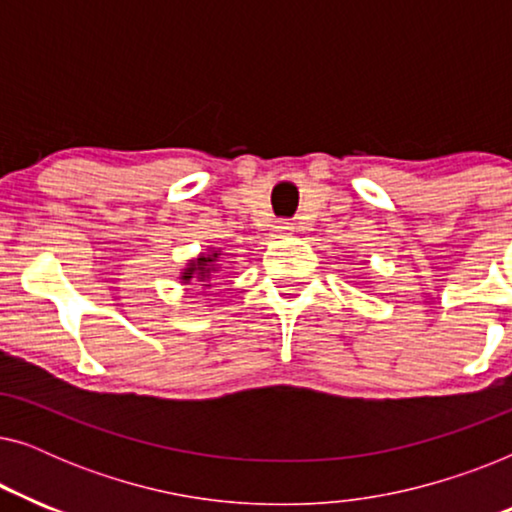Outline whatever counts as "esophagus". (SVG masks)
I'll use <instances>...</instances> for the list:
<instances>
[{
	"label": "esophagus",
	"mask_w": 512,
	"mask_h": 512,
	"mask_svg": "<svg viewBox=\"0 0 512 512\" xmlns=\"http://www.w3.org/2000/svg\"><path fill=\"white\" fill-rule=\"evenodd\" d=\"M293 230H296V226L289 221H277L275 226H272V233H275V237H284V235H291Z\"/></svg>",
	"instance_id": "34e87169"
}]
</instances>
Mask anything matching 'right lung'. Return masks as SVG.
I'll use <instances>...</instances> for the list:
<instances>
[{"mask_svg":"<svg viewBox=\"0 0 512 512\" xmlns=\"http://www.w3.org/2000/svg\"><path fill=\"white\" fill-rule=\"evenodd\" d=\"M219 258L221 254L214 249H209L207 254H200L198 258H193V261L184 268V272H181V282L184 284L202 282V286H212L209 284V279H212L216 270H219Z\"/></svg>","mask_w":512,"mask_h":512,"instance_id":"1","label":"right lung"}]
</instances>
